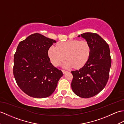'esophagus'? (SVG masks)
<instances>
[{
    "label": "esophagus",
    "instance_id": "obj_1",
    "mask_svg": "<svg viewBox=\"0 0 124 124\" xmlns=\"http://www.w3.org/2000/svg\"><path fill=\"white\" fill-rule=\"evenodd\" d=\"M67 71H66V70H62V72L63 73V74H65V73H67Z\"/></svg>",
    "mask_w": 124,
    "mask_h": 124
}]
</instances>
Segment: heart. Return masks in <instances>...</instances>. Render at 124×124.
Wrapping results in <instances>:
<instances>
[{
	"label": "heart",
	"instance_id": "b5f03b06",
	"mask_svg": "<svg viewBox=\"0 0 124 124\" xmlns=\"http://www.w3.org/2000/svg\"><path fill=\"white\" fill-rule=\"evenodd\" d=\"M90 52L91 47L88 42L72 40L60 43L57 47L52 45L48 49V55L54 65H60L66 58L68 60L63 63V67L80 68L88 61Z\"/></svg>",
	"mask_w": 124,
	"mask_h": 124
}]
</instances>
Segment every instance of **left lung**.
<instances>
[{
    "mask_svg": "<svg viewBox=\"0 0 124 124\" xmlns=\"http://www.w3.org/2000/svg\"><path fill=\"white\" fill-rule=\"evenodd\" d=\"M89 43L91 47L89 59L79 70L71 71L73 78L71 88L78 96L88 98L99 93L109 79L111 59L110 49L98 34L85 33L78 36Z\"/></svg>",
    "mask_w": 124,
    "mask_h": 124,
    "instance_id": "obj_1",
    "label": "left lung"
}]
</instances>
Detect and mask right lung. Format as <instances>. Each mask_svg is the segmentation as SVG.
Here are the masks:
<instances>
[{
	"label": "right lung",
	"mask_w": 124,
	"mask_h": 124,
	"mask_svg": "<svg viewBox=\"0 0 124 124\" xmlns=\"http://www.w3.org/2000/svg\"><path fill=\"white\" fill-rule=\"evenodd\" d=\"M56 42L39 33L19 42L14 55L13 73L17 85L28 96L44 98L55 91L63 73L50 62L48 51Z\"/></svg>",
	"instance_id": "1"
}]
</instances>
